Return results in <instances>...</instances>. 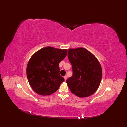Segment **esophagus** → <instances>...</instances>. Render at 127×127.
I'll use <instances>...</instances> for the list:
<instances>
[{"label": "esophagus", "instance_id": "34e87169", "mask_svg": "<svg viewBox=\"0 0 127 127\" xmlns=\"http://www.w3.org/2000/svg\"><path fill=\"white\" fill-rule=\"evenodd\" d=\"M64 80H65V81H66V79H67V78H68V77H67V76H65L64 77Z\"/></svg>", "mask_w": 127, "mask_h": 127}]
</instances>
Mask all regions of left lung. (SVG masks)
Instances as JSON below:
<instances>
[{
  "instance_id": "8db88e82",
  "label": "left lung",
  "mask_w": 127,
  "mask_h": 127,
  "mask_svg": "<svg viewBox=\"0 0 127 127\" xmlns=\"http://www.w3.org/2000/svg\"><path fill=\"white\" fill-rule=\"evenodd\" d=\"M68 58L73 74L66 81L71 92L80 98L91 95L98 90L102 69L98 59L86 48H70Z\"/></svg>"
}]
</instances>
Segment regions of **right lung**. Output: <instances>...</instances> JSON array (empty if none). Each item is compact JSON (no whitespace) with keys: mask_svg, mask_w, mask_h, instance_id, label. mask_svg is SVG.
Instances as JSON below:
<instances>
[{"mask_svg":"<svg viewBox=\"0 0 127 127\" xmlns=\"http://www.w3.org/2000/svg\"><path fill=\"white\" fill-rule=\"evenodd\" d=\"M68 50L48 46L33 54L27 66V77L37 94L48 95L58 90L64 79L59 74V63L65 57Z\"/></svg>","mask_w":127,"mask_h":127,"instance_id":"add662e5","label":"right lung"}]
</instances>
